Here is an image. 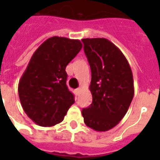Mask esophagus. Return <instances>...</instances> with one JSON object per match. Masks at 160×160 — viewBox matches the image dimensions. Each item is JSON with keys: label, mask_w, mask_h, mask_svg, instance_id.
<instances>
[{"label": "esophagus", "mask_w": 160, "mask_h": 160, "mask_svg": "<svg viewBox=\"0 0 160 160\" xmlns=\"http://www.w3.org/2000/svg\"><path fill=\"white\" fill-rule=\"evenodd\" d=\"M80 91H81V88H78L75 90V92H76V95H80Z\"/></svg>", "instance_id": "esophagus-1"}]
</instances>
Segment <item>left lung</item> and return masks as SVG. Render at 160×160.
Wrapping results in <instances>:
<instances>
[{
  "instance_id": "1",
  "label": "left lung",
  "mask_w": 160,
  "mask_h": 160,
  "mask_svg": "<svg viewBox=\"0 0 160 160\" xmlns=\"http://www.w3.org/2000/svg\"><path fill=\"white\" fill-rule=\"evenodd\" d=\"M91 70L92 104L82 109L84 122L95 131L116 126L134 94L131 68L121 51L105 38L82 39Z\"/></svg>"
}]
</instances>
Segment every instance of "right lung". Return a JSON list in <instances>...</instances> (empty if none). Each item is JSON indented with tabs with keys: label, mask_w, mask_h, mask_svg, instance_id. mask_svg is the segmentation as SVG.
<instances>
[{
	"label": "right lung",
	"mask_w": 160,
	"mask_h": 160,
	"mask_svg": "<svg viewBox=\"0 0 160 160\" xmlns=\"http://www.w3.org/2000/svg\"><path fill=\"white\" fill-rule=\"evenodd\" d=\"M82 48L79 40L53 36L34 52L19 81L21 106L40 126H54L63 121L74 95L66 85L65 68Z\"/></svg>",
	"instance_id": "right-lung-1"
}]
</instances>
